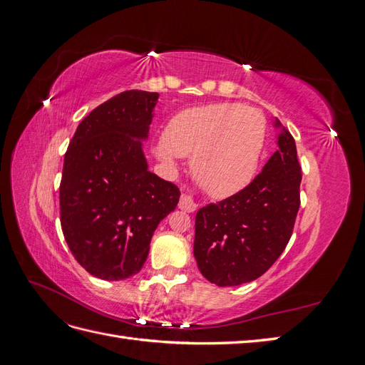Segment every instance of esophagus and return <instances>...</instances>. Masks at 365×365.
I'll return each mask as SVG.
<instances>
[{
    "instance_id": "1",
    "label": "esophagus",
    "mask_w": 365,
    "mask_h": 365,
    "mask_svg": "<svg viewBox=\"0 0 365 365\" xmlns=\"http://www.w3.org/2000/svg\"><path fill=\"white\" fill-rule=\"evenodd\" d=\"M178 207L182 210V212H187V213H193L195 210L197 208V204L192 200L190 196H187V195H182L181 196V200H180V204H178Z\"/></svg>"
}]
</instances>
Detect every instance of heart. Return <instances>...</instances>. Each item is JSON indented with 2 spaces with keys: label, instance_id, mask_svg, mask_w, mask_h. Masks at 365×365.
<instances>
[{
  "label": "heart",
  "instance_id": "b5f03b06",
  "mask_svg": "<svg viewBox=\"0 0 365 365\" xmlns=\"http://www.w3.org/2000/svg\"><path fill=\"white\" fill-rule=\"evenodd\" d=\"M264 120L257 109L235 103L189 108L169 121L157 153L165 163L192 157L202 189L216 197L240 192L254 178Z\"/></svg>",
  "mask_w": 365,
  "mask_h": 365
}]
</instances>
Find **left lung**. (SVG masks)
I'll return each instance as SVG.
<instances>
[{"mask_svg": "<svg viewBox=\"0 0 365 365\" xmlns=\"http://www.w3.org/2000/svg\"><path fill=\"white\" fill-rule=\"evenodd\" d=\"M280 128L277 145L245 189L197 210L193 254L204 277L217 286L259 279L288 245L300 208L302 168L295 140Z\"/></svg>", "mask_w": 365, "mask_h": 365, "instance_id": "obj_1", "label": "left lung"}]
</instances>
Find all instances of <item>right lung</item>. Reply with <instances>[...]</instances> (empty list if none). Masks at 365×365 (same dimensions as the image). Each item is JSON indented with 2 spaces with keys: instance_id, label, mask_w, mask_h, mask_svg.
Here are the masks:
<instances>
[{
  "instance_id": "1",
  "label": "right lung",
  "mask_w": 365,
  "mask_h": 365,
  "mask_svg": "<svg viewBox=\"0 0 365 365\" xmlns=\"http://www.w3.org/2000/svg\"><path fill=\"white\" fill-rule=\"evenodd\" d=\"M158 93L129 90L77 126L65 152L61 225L74 259L102 280H125L145 264L153 231L180 189L148 170V138Z\"/></svg>"
}]
</instances>
